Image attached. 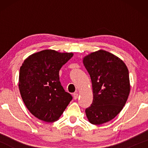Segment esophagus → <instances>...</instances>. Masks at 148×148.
Wrapping results in <instances>:
<instances>
[{"label": "esophagus", "mask_w": 148, "mask_h": 148, "mask_svg": "<svg viewBox=\"0 0 148 148\" xmlns=\"http://www.w3.org/2000/svg\"><path fill=\"white\" fill-rule=\"evenodd\" d=\"M73 97H74V99H77L78 97H79V94H78V93H74V95H73Z\"/></svg>", "instance_id": "obj_1"}]
</instances>
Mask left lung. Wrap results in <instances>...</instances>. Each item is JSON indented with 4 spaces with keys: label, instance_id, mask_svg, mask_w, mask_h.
<instances>
[{
    "label": "left lung",
    "instance_id": "1",
    "mask_svg": "<svg viewBox=\"0 0 148 148\" xmlns=\"http://www.w3.org/2000/svg\"><path fill=\"white\" fill-rule=\"evenodd\" d=\"M83 62L90 76L93 100L86 109L88 121L99 125L113 120L122 111L130 92L129 70L116 56L99 50L85 56Z\"/></svg>",
    "mask_w": 148,
    "mask_h": 148
}]
</instances>
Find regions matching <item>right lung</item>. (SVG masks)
Returning a JSON list of instances; mask_svg holds the SVG:
<instances>
[{"mask_svg": "<svg viewBox=\"0 0 148 148\" xmlns=\"http://www.w3.org/2000/svg\"><path fill=\"white\" fill-rule=\"evenodd\" d=\"M72 56V53L47 49L29 56L20 67L22 99L28 111L42 121H57L72 99L59 78L61 67Z\"/></svg>", "mask_w": 148, "mask_h": 148, "instance_id": "obj_1", "label": "right lung"}]
</instances>
